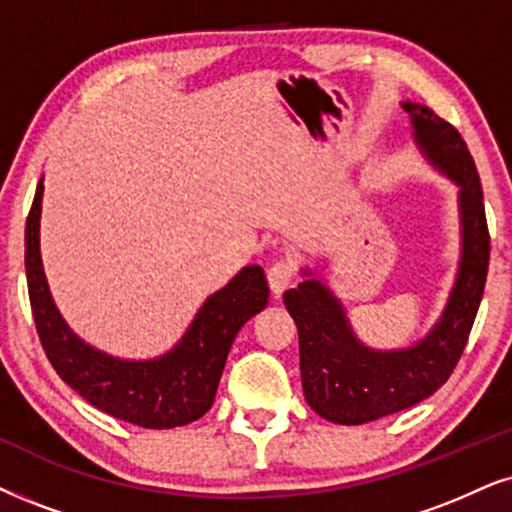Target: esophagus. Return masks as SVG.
Masks as SVG:
<instances>
[{
	"instance_id": "esophagus-1",
	"label": "esophagus",
	"mask_w": 512,
	"mask_h": 512,
	"mask_svg": "<svg viewBox=\"0 0 512 512\" xmlns=\"http://www.w3.org/2000/svg\"><path fill=\"white\" fill-rule=\"evenodd\" d=\"M267 278H269V288L274 297H281L283 290H286L290 283H293L295 278V264L290 260H276L271 264L269 271H267Z\"/></svg>"
}]
</instances>
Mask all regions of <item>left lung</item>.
<instances>
[{"instance_id": "8db88e82", "label": "left lung", "mask_w": 512, "mask_h": 512, "mask_svg": "<svg viewBox=\"0 0 512 512\" xmlns=\"http://www.w3.org/2000/svg\"><path fill=\"white\" fill-rule=\"evenodd\" d=\"M401 108L409 113L420 151L461 189V267L435 328L413 347L390 352L359 342L345 307L316 278L286 290L283 302L300 335L304 399L321 418L340 425L378 420L435 394L468 345L487 283L489 229L480 174L468 144L451 122L423 103L404 101Z\"/></svg>"}]
</instances>
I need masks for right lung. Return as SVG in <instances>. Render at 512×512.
<instances>
[{
	"mask_svg": "<svg viewBox=\"0 0 512 512\" xmlns=\"http://www.w3.org/2000/svg\"><path fill=\"white\" fill-rule=\"evenodd\" d=\"M40 181L25 222V276L37 335L63 383L96 406L139 428H177L205 416L215 401L226 357L243 323L269 300L264 269L238 271L205 300L184 338L163 357L125 361L89 347L70 331L51 300L40 255Z\"/></svg>",
	"mask_w": 512,
	"mask_h": 512,
	"instance_id": "1",
	"label": "right lung"
}]
</instances>
